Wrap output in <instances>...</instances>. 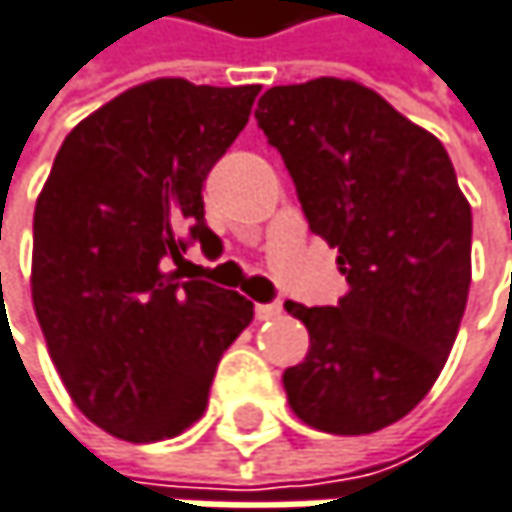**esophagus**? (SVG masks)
Returning <instances> with one entry per match:
<instances>
[{"instance_id": "obj_1", "label": "esophagus", "mask_w": 512, "mask_h": 512, "mask_svg": "<svg viewBox=\"0 0 512 512\" xmlns=\"http://www.w3.org/2000/svg\"><path fill=\"white\" fill-rule=\"evenodd\" d=\"M281 302H269V304H257L255 307V313H257V319H275V316H281Z\"/></svg>"}]
</instances>
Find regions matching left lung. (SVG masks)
<instances>
[{"label":"left lung","instance_id":"left-lung-1","mask_svg":"<svg viewBox=\"0 0 512 512\" xmlns=\"http://www.w3.org/2000/svg\"><path fill=\"white\" fill-rule=\"evenodd\" d=\"M255 119L349 284L334 307L284 304L310 334L284 372L287 401L325 434L381 431L428 395L454 346L472 208L440 140L357 81L269 87Z\"/></svg>","mask_w":512,"mask_h":512}]
</instances>
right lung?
Wrapping results in <instances>:
<instances>
[{
  "label": "right lung",
  "mask_w": 512,
  "mask_h": 512,
  "mask_svg": "<svg viewBox=\"0 0 512 512\" xmlns=\"http://www.w3.org/2000/svg\"><path fill=\"white\" fill-rule=\"evenodd\" d=\"M257 84L158 78L81 119L34 208L31 299L75 407L128 442L178 437L208 407L216 363L255 304L181 281L216 243L202 184L246 128Z\"/></svg>",
  "instance_id": "right-lung-1"
}]
</instances>
